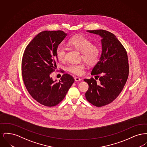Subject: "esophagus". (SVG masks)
Listing matches in <instances>:
<instances>
[{"label":"esophagus","mask_w":147,"mask_h":147,"mask_svg":"<svg viewBox=\"0 0 147 147\" xmlns=\"http://www.w3.org/2000/svg\"><path fill=\"white\" fill-rule=\"evenodd\" d=\"M74 79H75V81H76V82H79V81H81V80H82V79H81L80 78H78V77H75Z\"/></svg>","instance_id":"esophagus-1"}]
</instances>
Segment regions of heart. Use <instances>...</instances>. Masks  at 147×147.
I'll return each mask as SVG.
<instances>
[{
	"label": "heart",
	"instance_id": "obj_1",
	"mask_svg": "<svg viewBox=\"0 0 147 147\" xmlns=\"http://www.w3.org/2000/svg\"><path fill=\"white\" fill-rule=\"evenodd\" d=\"M69 47L77 49L82 53L81 58L89 65L98 62L100 56L99 47L92 45L91 41L81 35H75L70 38L67 43ZM66 49L59 46L57 49V57L59 61H64L65 59ZM68 70L76 75H82L84 73L85 64L83 63H73L68 65Z\"/></svg>",
	"mask_w": 147,
	"mask_h": 147
}]
</instances>
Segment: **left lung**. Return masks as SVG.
I'll use <instances>...</instances> for the list:
<instances>
[{"label": "left lung", "mask_w": 147, "mask_h": 147, "mask_svg": "<svg viewBox=\"0 0 147 147\" xmlns=\"http://www.w3.org/2000/svg\"><path fill=\"white\" fill-rule=\"evenodd\" d=\"M87 32L101 37L102 52L91 73L99 78L100 82L97 83L93 78L84 79L89 85L85 97L91 104L101 107L116 99L126 84L129 74L128 56L122 43L111 32L104 30Z\"/></svg>", "instance_id": "1"}]
</instances>
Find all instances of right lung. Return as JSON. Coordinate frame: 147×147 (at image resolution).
Segmentation results:
<instances>
[{"mask_svg":"<svg viewBox=\"0 0 147 147\" xmlns=\"http://www.w3.org/2000/svg\"><path fill=\"white\" fill-rule=\"evenodd\" d=\"M66 36L60 30L41 32L29 43L23 55L21 70L26 88L32 98L46 106L61 102L74 82L68 74H64L58 82L50 77L57 67V49Z\"/></svg>","mask_w":147,"mask_h":147,"instance_id":"obj_1","label":"right lung"}]
</instances>
